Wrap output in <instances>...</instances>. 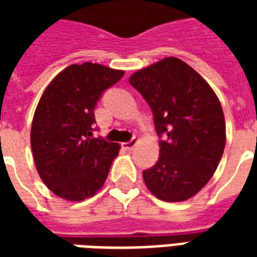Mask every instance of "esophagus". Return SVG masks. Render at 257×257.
Masks as SVG:
<instances>
[{"instance_id": "1", "label": "esophagus", "mask_w": 257, "mask_h": 257, "mask_svg": "<svg viewBox=\"0 0 257 257\" xmlns=\"http://www.w3.org/2000/svg\"><path fill=\"white\" fill-rule=\"evenodd\" d=\"M136 143H138V140L132 139V140H129V142H125V143H122V147L125 149V150H132L135 146H136Z\"/></svg>"}]
</instances>
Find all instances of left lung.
Masks as SVG:
<instances>
[{
  "label": "left lung",
  "instance_id": "left-lung-1",
  "mask_svg": "<svg viewBox=\"0 0 257 257\" xmlns=\"http://www.w3.org/2000/svg\"><path fill=\"white\" fill-rule=\"evenodd\" d=\"M129 84L149 103L160 158L143 171L157 198L180 202L208 183L226 146L220 101L209 84L178 58H165L131 75Z\"/></svg>",
  "mask_w": 257,
  "mask_h": 257
}]
</instances>
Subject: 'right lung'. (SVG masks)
<instances>
[{
  "label": "right lung",
  "instance_id": "add662e5",
  "mask_svg": "<svg viewBox=\"0 0 257 257\" xmlns=\"http://www.w3.org/2000/svg\"><path fill=\"white\" fill-rule=\"evenodd\" d=\"M122 75L101 64H71L42 93L31 125V150L42 182L59 197L84 201L106 182L119 146L92 136L93 110Z\"/></svg>",
  "mask_w": 257,
  "mask_h": 257
}]
</instances>
